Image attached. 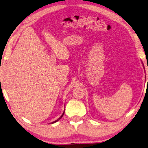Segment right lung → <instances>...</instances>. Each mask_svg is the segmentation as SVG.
Here are the masks:
<instances>
[{"mask_svg": "<svg viewBox=\"0 0 148 148\" xmlns=\"http://www.w3.org/2000/svg\"><path fill=\"white\" fill-rule=\"evenodd\" d=\"M64 113H65V111H64V112L63 113V114H62V115H61V117H59V118L58 119H57V120H56V121H53V122H52V123H55V122H57V121H59V119H61L62 117H63V115H64Z\"/></svg>", "mask_w": 148, "mask_h": 148, "instance_id": "right-lung-1", "label": "right lung"}]
</instances>
